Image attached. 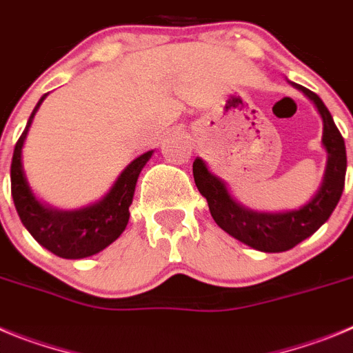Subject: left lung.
<instances>
[{
	"label": "left lung",
	"instance_id": "left-lung-1",
	"mask_svg": "<svg viewBox=\"0 0 353 353\" xmlns=\"http://www.w3.org/2000/svg\"><path fill=\"white\" fill-rule=\"evenodd\" d=\"M294 85L303 91L319 109L323 119L322 142L329 154L322 188L319 190L315 199L307 202L304 208L297 211L281 212V214L248 211L228 195L225 184L209 172L204 161L200 158L193 161V177H195L196 188L208 199L209 211L216 225L223 228L232 237L239 239L241 243L268 253L287 252L295 244L310 237L311 234H315L329 220L345 188L347 149H345L341 133L319 94L299 84Z\"/></svg>",
	"mask_w": 353,
	"mask_h": 353
}]
</instances>
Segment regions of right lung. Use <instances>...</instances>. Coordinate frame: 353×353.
I'll return each mask as SVG.
<instances>
[{"mask_svg": "<svg viewBox=\"0 0 353 353\" xmlns=\"http://www.w3.org/2000/svg\"><path fill=\"white\" fill-rule=\"evenodd\" d=\"M46 97L47 94H43L40 98L28 119L26 128L15 144L10 167L12 196H14L15 209H17L22 225L43 248L61 259H84V256H91L101 252L103 248H107L121 236V232L128 223L130 204L133 200L139 174L144 169V165L148 163L153 151H148V153L141 154L137 160H133L123 170L105 199L100 200L98 204L72 212L54 211V209L46 208L30 192L21 161L24 139H26L28 130H30L38 107Z\"/></svg>", "mask_w": 353, "mask_h": 353, "instance_id": "1", "label": "right lung"}]
</instances>
